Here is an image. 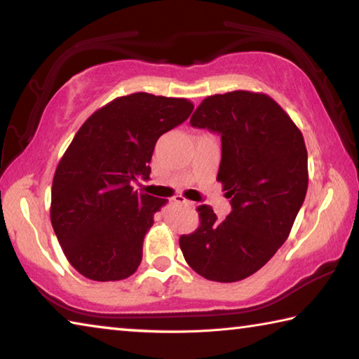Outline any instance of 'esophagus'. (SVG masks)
<instances>
[{
	"mask_svg": "<svg viewBox=\"0 0 359 359\" xmlns=\"http://www.w3.org/2000/svg\"><path fill=\"white\" fill-rule=\"evenodd\" d=\"M172 199H174V203H177V204H185V205H188V208H194V203L188 201V199H185L182 194H177V196H174Z\"/></svg>",
	"mask_w": 359,
	"mask_h": 359,
	"instance_id": "esophagus-1",
	"label": "esophagus"
}]
</instances>
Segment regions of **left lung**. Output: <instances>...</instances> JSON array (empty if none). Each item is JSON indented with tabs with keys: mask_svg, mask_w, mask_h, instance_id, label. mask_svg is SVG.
<instances>
[{
	"mask_svg": "<svg viewBox=\"0 0 359 359\" xmlns=\"http://www.w3.org/2000/svg\"><path fill=\"white\" fill-rule=\"evenodd\" d=\"M190 123L222 136L217 180L233 210L218 220L210 205H198L199 226L180 236V250L208 280H244L274 257L293 228L309 184L306 142L269 95L247 90L208 96Z\"/></svg>",
	"mask_w": 359,
	"mask_h": 359,
	"instance_id": "obj_1",
	"label": "left lung"
}]
</instances>
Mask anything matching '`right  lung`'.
Returning <instances> with one entry per match:
<instances>
[{"instance_id": "add662e5", "label": "right lung", "mask_w": 359, "mask_h": 359, "mask_svg": "<svg viewBox=\"0 0 359 359\" xmlns=\"http://www.w3.org/2000/svg\"><path fill=\"white\" fill-rule=\"evenodd\" d=\"M185 98L131 93L79 128L52 182L50 222L65 257L90 280L115 282L141 264L144 236L168 199L133 188L149 179L158 137L193 111Z\"/></svg>"}]
</instances>
